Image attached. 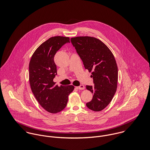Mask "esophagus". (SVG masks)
<instances>
[{"mask_svg": "<svg viewBox=\"0 0 150 150\" xmlns=\"http://www.w3.org/2000/svg\"><path fill=\"white\" fill-rule=\"evenodd\" d=\"M76 88V89H78L79 90H83L85 89V86L83 85H81L79 86H77Z\"/></svg>", "mask_w": 150, "mask_h": 150, "instance_id": "obj_1", "label": "esophagus"}]
</instances>
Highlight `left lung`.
I'll return each instance as SVG.
<instances>
[{"mask_svg": "<svg viewBox=\"0 0 150 150\" xmlns=\"http://www.w3.org/2000/svg\"><path fill=\"white\" fill-rule=\"evenodd\" d=\"M71 42L82 60L85 69L92 72L94 86H86L93 94L88 108L100 111L111 101L117 91L118 67L109 48L100 40L90 36L71 38Z\"/></svg>", "mask_w": 150, "mask_h": 150, "instance_id": "1", "label": "left lung"}]
</instances>
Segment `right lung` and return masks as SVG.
<instances>
[{
	"label": "right lung",
	"mask_w": 150,
	"mask_h": 150,
	"mask_svg": "<svg viewBox=\"0 0 150 150\" xmlns=\"http://www.w3.org/2000/svg\"><path fill=\"white\" fill-rule=\"evenodd\" d=\"M69 38L54 36L41 44L35 51L29 64V80L32 91L39 104L47 111L56 114L63 110L72 85L58 86L53 79L57 75L54 57L57 52Z\"/></svg>",
	"instance_id": "right-lung-1"
}]
</instances>
